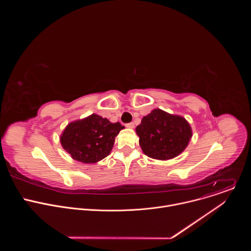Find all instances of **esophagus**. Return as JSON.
Segmentation results:
<instances>
[{
    "label": "esophagus",
    "instance_id": "esophagus-1",
    "mask_svg": "<svg viewBox=\"0 0 251 251\" xmlns=\"http://www.w3.org/2000/svg\"><path fill=\"white\" fill-rule=\"evenodd\" d=\"M127 128H130V129H133L134 128V123L133 122H131V123H127L126 125H125Z\"/></svg>",
    "mask_w": 251,
    "mask_h": 251
}]
</instances>
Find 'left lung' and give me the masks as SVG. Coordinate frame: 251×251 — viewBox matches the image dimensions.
<instances>
[{
    "mask_svg": "<svg viewBox=\"0 0 251 251\" xmlns=\"http://www.w3.org/2000/svg\"><path fill=\"white\" fill-rule=\"evenodd\" d=\"M136 133L142 151L157 160H170L180 155L187 148L193 134L184 117L161 109H154L143 117Z\"/></svg>",
    "mask_w": 251,
    "mask_h": 251,
    "instance_id": "1",
    "label": "left lung"
}]
</instances>
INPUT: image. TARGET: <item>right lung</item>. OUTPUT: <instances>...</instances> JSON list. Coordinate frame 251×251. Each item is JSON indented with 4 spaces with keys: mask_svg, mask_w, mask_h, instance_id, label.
I'll return each instance as SVG.
<instances>
[{
    "mask_svg": "<svg viewBox=\"0 0 251 251\" xmlns=\"http://www.w3.org/2000/svg\"><path fill=\"white\" fill-rule=\"evenodd\" d=\"M124 129L119 122L111 123L97 114L69 123L60 136L62 148L71 158L86 164L108 156L115 137Z\"/></svg>",
    "mask_w": 251,
    "mask_h": 251,
    "instance_id": "obj_1",
    "label": "right lung"
}]
</instances>
